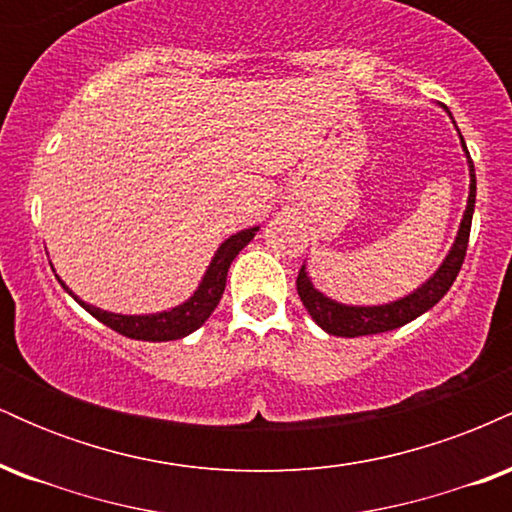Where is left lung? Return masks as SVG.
Listing matches in <instances>:
<instances>
[{"label": "left lung", "instance_id": "obj_1", "mask_svg": "<svg viewBox=\"0 0 512 512\" xmlns=\"http://www.w3.org/2000/svg\"><path fill=\"white\" fill-rule=\"evenodd\" d=\"M464 144V139H462ZM467 151V146H464ZM469 156V151H467ZM469 175H472V185H469V202L467 211H464V219L460 223V233H457L455 245H452L450 255L445 257L443 267L438 269L431 279L426 281L421 289H416L411 296L395 301L390 305H378V308H349V305H339L325 298L322 293H317L310 284L305 267H301L296 279L298 296L305 305L313 320L322 327L325 332L334 334V337H363V334H378V332H390L397 327L407 325L414 317L424 315L428 308H433L445 293L450 291L452 281L460 274L464 255H467V243H469V231H472V214H474V197H477V178H474V163L469 158Z\"/></svg>", "mask_w": 512, "mask_h": 512}]
</instances>
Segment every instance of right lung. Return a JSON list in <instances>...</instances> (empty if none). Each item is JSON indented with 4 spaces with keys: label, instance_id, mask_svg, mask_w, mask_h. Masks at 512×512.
I'll use <instances>...</instances> for the list:
<instances>
[{
    "label": "right lung",
    "instance_id": "right-lung-1",
    "mask_svg": "<svg viewBox=\"0 0 512 512\" xmlns=\"http://www.w3.org/2000/svg\"><path fill=\"white\" fill-rule=\"evenodd\" d=\"M255 231L257 228H248V231L236 233V236L228 238L219 248V252H216L214 260H211L207 274H204V281L199 284L195 296H192L187 303L178 305V308L168 310V313L115 315V313H105L101 308H93V305H86L76 296L74 298L79 301V305H84L96 320H101L103 325H108L110 330L122 334V337L142 339V342H173V339L187 337V334L195 332L197 327H202L204 320L214 313V308L219 305L223 296V289H226L228 267H231V262L236 260L238 252L243 250L252 238H255ZM64 289H67V286H64Z\"/></svg>",
    "mask_w": 512,
    "mask_h": 512
}]
</instances>
